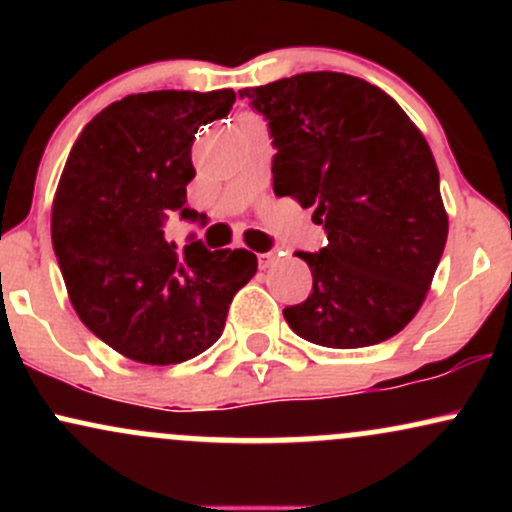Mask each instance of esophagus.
I'll return each mask as SVG.
<instances>
[{
    "label": "esophagus",
    "mask_w": 512,
    "mask_h": 512,
    "mask_svg": "<svg viewBox=\"0 0 512 512\" xmlns=\"http://www.w3.org/2000/svg\"><path fill=\"white\" fill-rule=\"evenodd\" d=\"M274 262H276V255H274V252H260V255H257V264H260V269L272 267Z\"/></svg>",
    "instance_id": "34e87169"
}]
</instances>
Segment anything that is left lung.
<instances>
[{"mask_svg":"<svg viewBox=\"0 0 512 512\" xmlns=\"http://www.w3.org/2000/svg\"><path fill=\"white\" fill-rule=\"evenodd\" d=\"M269 120L274 195L315 207L320 252H296L313 291L284 308L298 337L358 349L395 337L419 313L448 240L436 158L383 88L305 72L238 91Z\"/></svg>","mask_w":512,"mask_h":512,"instance_id":"obj_1","label":"left lung"}]
</instances>
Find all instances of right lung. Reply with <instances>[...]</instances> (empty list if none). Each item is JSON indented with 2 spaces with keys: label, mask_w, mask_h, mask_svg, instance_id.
<instances>
[{
  "label": "right lung",
  "mask_w": 512,
  "mask_h": 512,
  "mask_svg": "<svg viewBox=\"0 0 512 512\" xmlns=\"http://www.w3.org/2000/svg\"><path fill=\"white\" fill-rule=\"evenodd\" d=\"M233 88L149 91L110 103L81 129L52 199V248L81 322L117 354L170 366L221 337L228 305L257 272L250 250L168 243L187 209L197 129L228 115Z\"/></svg>",
  "instance_id": "obj_1"
}]
</instances>
